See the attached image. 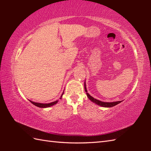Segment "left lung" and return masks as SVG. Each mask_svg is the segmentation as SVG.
I'll use <instances>...</instances> for the list:
<instances>
[{
	"instance_id": "8db88e82",
	"label": "left lung",
	"mask_w": 151,
	"mask_h": 151,
	"mask_svg": "<svg viewBox=\"0 0 151 151\" xmlns=\"http://www.w3.org/2000/svg\"><path fill=\"white\" fill-rule=\"evenodd\" d=\"M84 89H85V91L86 92V94H87V96H88V97L89 98V100L93 102H94V103L97 104L99 106H101L110 108V107L114 106L119 104L120 102H121V101H116V102H102V101H99V100H97V99L93 98V97H91V96L88 93L87 89H86V82H84Z\"/></svg>"
}]
</instances>
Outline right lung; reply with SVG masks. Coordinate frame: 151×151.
Returning a JSON list of instances; mask_svg holds the SVG:
<instances>
[{
  "label": "right lung",
  "mask_w": 151,
  "mask_h": 151,
  "mask_svg": "<svg viewBox=\"0 0 151 151\" xmlns=\"http://www.w3.org/2000/svg\"><path fill=\"white\" fill-rule=\"evenodd\" d=\"M63 94V93H62V96H61L60 99H62ZM30 101L31 103H32L34 105L36 106H37V107H40V108H48V107L52 106H53V105H54V104H56L57 103V102H58V101H54V102H50V103H48V104H43V103H38V102H34L32 101Z\"/></svg>",
  "instance_id": "1"
}]
</instances>
